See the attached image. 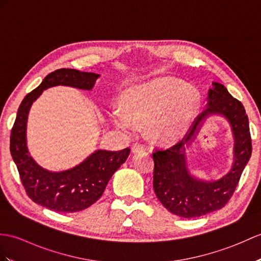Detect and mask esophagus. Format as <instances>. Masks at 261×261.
I'll use <instances>...</instances> for the list:
<instances>
[{"instance_id": "1", "label": "esophagus", "mask_w": 261, "mask_h": 261, "mask_svg": "<svg viewBox=\"0 0 261 261\" xmlns=\"http://www.w3.org/2000/svg\"><path fill=\"white\" fill-rule=\"evenodd\" d=\"M144 150H145V145L143 143L136 142V143L132 144V152L133 153L140 152V151H144Z\"/></svg>"}]
</instances>
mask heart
<instances>
[{"label": "heart", "mask_w": 261, "mask_h": 261, "mask_svg": "<svg viewBox=\"0 0 261 261\" xmlns=\"http://www.w3.org/2000/svg\"><path fill=\"white\" fill-rule=\"evenodd\" d=\"M122 108L113 109L111 118L123 131L135 129L136 122H147L155 139L173 141L189 128L198 109L193 89L174 77H159L125 91Z\"/></svg>", "instance_id": "b5f03b06"}]
</instances>
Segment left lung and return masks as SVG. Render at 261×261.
Here are the masks:
<instances>
[{"instance_id":"8db88e82","label":"left lung","mask_w":261,"mask_h":261,"mask_svg":"<svg viewBox=\"0 0 261 261\" xmlns=\"http://www.w3.org/2000/svg\"><path fill=\"white\" fill-rule=\"evenodd\" d=\"M210 113H220L228 119L236 143L232 170L220 180L207 183L193 179L187 172L183 145L195 134L199 122ZM251 151L249 121L244 106L222 84L215 82L214 89L209 90L207 109L195 119L182 140L170 148L153 151L155 196L170 213L184 218L200 217L219 210L232 197Z\"/></svg>"}]
</instances>
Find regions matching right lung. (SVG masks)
Returning <instances> with one entry per match:
<instances>
[{
    "mask_svg": "<svg viewBox=\"0 0 261 261\" xmlns=\"http://www.w3.org/2000/svg\"><path fill=\"white\" fill-rule=\"evenodd\" d=\"M99 74L75 69H59L47 74L40 86L25 95L11 130L10 151L27 195L35 203L58 213H76L100 199L119 167L128 158L130 149L98 150L80 165L61 172L44 170L29 155L25 141L27 120L33 101L42 91L54 86L91 90Z\"/></svg>",
    "mask_w": 261,
    "mask_h": 261,
    "instance_id": "obj_1",
    "label": "right lung"
}]
</instances>
